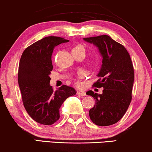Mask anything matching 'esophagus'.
<instances>
[{
  "mask_svg": "<svg viewBox=\"0 0 152 152\" xmlns=\"http://www.w3.org/2000/svg\"><path fill=\"white\" fill-rule=\"evenodd\" d=\"M77 94L82 96H86V93L83 92V91H77Z\"/></svg>",
  "mask_w": 152,
  "mask_h": 152,
  "instance_id": "esophagus-1",
  "label": "esophagus"
}]
</instances>
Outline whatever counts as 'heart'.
Returning a JSON list of instances; mask_svg holds the SVG:
<instances>
[{"label":"heart","mask_w":152,"mask_h":152,"mask_svg":"<svg viewBox=\"0 0 152 152\" xmlns=\"http://www.w3.org/2000/svg\"><path fill=\"white\" fill-rule=\"evenodd\" d=\"M73 49H82V50H85L84 48V46H83L82 45H76V46H75V47L73 48ZM84 76H85L84 72L82 71V72H80V73H79V75H78V78L82 79L83 77H84ZM76 84H77V86H81V82H80V81H77V82H76Z\"/></svg>","instance_id":"b5f03b06"}]
</instances>
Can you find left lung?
Masks as SVG:
<instances>
[{"mask_svg":"<svg viewBox=\"0 0 152 152\" xmlns=\"http://www.w3.org/2000/svg\"><path fill=\"white\" fill-rule=\"evenodd\" d=\"M98 48L102 56V65L93 86L104 88L102 94L88 91L87 95L95 99L89 111L93 123L98 126L115 124L125 114L132 99L134 81V66L125 48L108 35L84 38Z\"/></svg>","mask_w":152,"mask_h":152,"instance_id":"1","label":"left lung"}]
</instances>
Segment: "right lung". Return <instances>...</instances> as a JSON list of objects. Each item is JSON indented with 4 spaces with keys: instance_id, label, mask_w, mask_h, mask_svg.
Masks as SVG:
<instances>
[{
    "instance_id": "add662e5",
    "label": "right lung",
    "mask_w": 152,
    "mask_h": 152,
    "mask_svg": "<svg viewBox=\"0 0 152 152\" xmlns=\"http://www.w3.org/2000/svg\"><path fill=\"white\" fill-rule=\"evenodd\" d=\"M68 41L62 37H45L26 48L20 57L18 82L23 103L29 115L39 124L51 125L57 122L62 104L76 94L75 89L66 85L57 91L50 86L54 48Z\"/></svg>"
}]
</instances>
